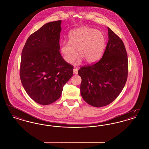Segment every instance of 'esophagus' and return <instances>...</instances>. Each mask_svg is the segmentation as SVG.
Instances as JSON below:
<instances>
[{
    "label": "esophagus",
    "instance_id": "esophagus-1",
    "mask_svg": "<svg viewBox=\"0 0 149 149\" xmlns=\"http://www.w3.org/2000/svg\"><path fill=\"white\" fill-rule=\"evenodd\" d=\"M78 69H77V68H74V69H73L74 74H78Z\"/></svg>",
    "mask_w": 149,
    "mask_h": 149
}]
</instances>
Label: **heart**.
<instances>
[{
  "label": "heart",
  "instance_id": "1",
  "mask_svg": "<svg viewBox=\"0 0 149 149\" xmlns=\"http://www.w3.org/2000/svg\"><path fill=\"white\" fill-rule=\"evenodd\" d=\"M69 42L63 41L60 44V49L64 60L71 64L79 55L80 60L87 63L97 61L102 56L106 45L103 33L98 30L82 27L72 31L69 36Z\"/></svg>",
  "mask_w": 149,
  "mask_h": 149
}]
</instances>
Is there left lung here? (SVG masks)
<instances>
[{
  "label": "left lung",
  "mask_w": 149,
  "mask_h": 149,
  "mask_svg": "<svg viewBox=\"0 0 149 149\" xmlns=\"http://www.w3.org/2000/svg\"><path fill=\"white\" fill-rule=\"evenodd\" d=\"M108 41L101 59L80 68V93L95 107L106 106L120 95L127 81V54L120 38L108 27Z\"/></svg>",
  "instance_id": "obj_1"
}]
</instances>
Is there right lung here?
<instances>
[{
	"label": "right lung",
	"mask_w": 149,
	"mask_h": 149,
	"mask_svg": "<svg viewBox=\"0 0 149 149\" xmlns=\"http://www.w3.org/2000/svg\"><path fill=\"white\" fill-rule=\"evenodd\" d=\"M61 21L44 24L29 36L22 51L20 78L31 98L42 105L58 99L74 66L59 51Z\"/></svg>",
	"instance_id": "1"
}]
</instances>
